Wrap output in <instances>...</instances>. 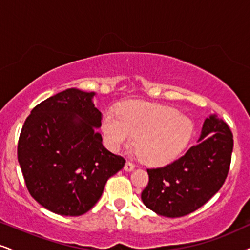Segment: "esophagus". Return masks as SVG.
Returning a JSON list of instances; mask_svg holds the SVG:
<instances>
[{
    "mask_svg": "<svg viewBox=\"0 0 250 250\" xmlns=\"http://www.w3.org/2000/svg\"><path fill=\"white\" fill-rule=\"evenodd\" d=\"M134 169V165L132 162H130V161H127L125 163V166H124V170L125 171H132Z\"/></svg>",
    "mask_w": 250,
    "mask_h": 250,
    "instance_id": "1",
    "label": "esophagus"
}]
</instances>
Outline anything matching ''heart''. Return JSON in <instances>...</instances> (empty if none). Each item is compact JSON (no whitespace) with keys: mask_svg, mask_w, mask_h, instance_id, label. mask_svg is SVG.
<instances>
[{"mask_svg":"<svg viewBox=\"0 0 250 250\" xmlns=\"http://www.w3.org/2000/svg\"><path fill=\"white\" fill-rule=\"evenodd\" d=\"M103 133L113 150L131 146L137 140V152L149 165H166L186 149L192 137L193 123L172 107L134 102L105 113Z\"/></svg>","mask_w":250,"mask_h":250,"instance_id":"obj_1","label":"heart"}]
</instances>
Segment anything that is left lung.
Wrapping results in <instances>:
<instances>
[{
  "label": "left lung",
  "mask_w": 250,
  "mask_h": 250,
  "mask_svg": "<svg viewBox=\"0 0 250 250\" xmlns=\"http://www.w3.org/2000/svg\"><path fill=\"white\" fill-rule=\"evenodd\" d=\"M233 134L217 115L203 124L198 144L162 168L147 169L144 204L159 215L183 217L210 200L223 187L229 170Z\"/></svg>",
  "instance_id": "left-lung-1"
}]
</instances>
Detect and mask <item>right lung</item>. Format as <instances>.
<instances>
[{
    "mask_svg": "<svg viewBox=\"0 0 250 250\" xmlns=\"http://www.w3.org/2000/svg\"><path fill=\"white\" fill-rule=\"evenodd\" d=\"M95 95L66 89L33 107L21 128L17 155L26 188L53 213L84 214L125 165L102 144Z\"/></svg>",
    "mask_w": 250,
    "mask_h": 250,
    "instance_id": "add662e5",
    "label": "right lung"
}]
</instances>
